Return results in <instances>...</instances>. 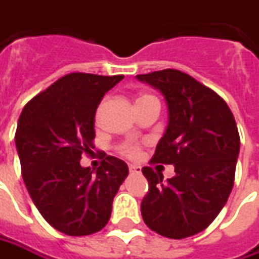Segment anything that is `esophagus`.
I'll list each match as a JSON object with an SVG mask.
<instances>
[{"mask_svg":"<svg viewBox=\"0 0 259 259\" xmlns=\"http://www.w3.org/2000/svg\"><path fill=\"white\" fill-rule=\"evenodd\" d=\"M130 172H133V174H141V166H138V165H130L129 166Z\"/></svg>","mask_w":259,"mask_h":259,"instance_id":"34e87169","label":"esophagus"}]
</instances>
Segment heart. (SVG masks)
<instances>
[{
    "label": "heart",
    "mask_w": 259,
    "mask_h": 259,
    "mask_svg": "<svg viewBox=\"0 0 259 259\" xmlns=\"http://www.w3.org/2000/svg\"><path fill=\"white\" fill-rule=\"evenodd\" d=\"M121 152L126 153L127 156H136L139 153V148L136 145H133V143H127V145H123L121 146Z\"/></svg>",
    "instance_id": "obj_1"
}]
</instances>
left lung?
<instances>
[{"mask_svg": "<svg viewBox=\"0 0 259 259\" xmlns=\"http://www.w3.org/2000/svg\"><path fill=\"white\" fill-rule=\"evenodd\" d=\"M136 78L158 90L168 108V124L152 161L175 168L166 181L149 166L142 169L149 181L142 218L166 238L193 236L216 219L231 194L241 146L235 118L214 91L181 71Z\"/></svg>", "mask_w": 259, "mask_h": 259, "instance_id": "left-lung-1", "label": "left lung"}]
</instances>
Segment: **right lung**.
Masks as SVG:
<instances>
[{
	"instance_id": "obj_1",
	"label": "right lung",
	"mask_w": 259,
	"mask_h": 259,
	"mask_svg": "<svg viewBox=\"0 0 259 259\" xmlns=\"http://www.w3.org/2000/svg\"><path fill=\"white\" fill-rule=\"evenodd\" d=\"M123 78L65 75L30 100L18 118L16 148L28 194L43 219L65 235L101 231L129 174L116 156H106L97 171L79 163L94 148L98 104Z\"/></svg>"
}]
</instances>
